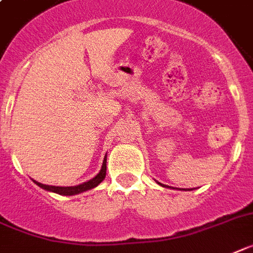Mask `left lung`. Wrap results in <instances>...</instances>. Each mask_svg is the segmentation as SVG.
I'll return each instance as SVG.
<instances>
[{
    "mask_svg": "<svg viewBox=\"0 0 253 253\" xmlns=\"http://www.w3.org/2000/svg\"><path fill=\"white\" fill-rule=\"evenodd\" d=\"M159 185H162V183H159ZM162 186H163V185H162Z\"/></svg>",
    "mask_w": 253,
    "mask_h": 253,
    "instance_id": "1",
    "label": "left lung"
}]
</instances>
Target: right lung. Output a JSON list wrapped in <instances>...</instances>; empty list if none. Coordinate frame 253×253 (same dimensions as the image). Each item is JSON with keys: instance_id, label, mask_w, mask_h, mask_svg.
<instances>
[{"instance_id": "right-lung-1", "label": "right lung", "mask_w": 253, "mask_h": 253, "mask_svg": "<svg viewBox=\"0 0 253 253\" xmlns=\"http://www.w3.org/2000/svg\"><path fill=\"white\" fill-rule=\"evenodd\" d=\"M106 160H107V158H104L101 172L98 173L97 176L94 177V178H91L90 181L81 183V185H77V186H70V187L49 186V185H43V183L36 182V181H35V182H36L40 187H42V189L47 190V191H53V193L59 194V195H76V194L84 193V191H86V190H90L93 189V187L98 186V185L103 181L104 177H106Z\"/></svg>"}]
</instances>
